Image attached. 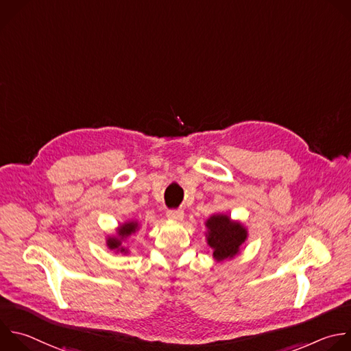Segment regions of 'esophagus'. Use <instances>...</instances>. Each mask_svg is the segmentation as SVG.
Wrapping results in <instances>:
<instances>
[{
	"mask_svg": "<svg viewBox=\"0 0 351 351\" xmlns=\"http://www.w3.org/2000/svg\"><path fill=\"white\" fill-rule=\"evenodd\" d=\"M184 216L182 209H168L167 210V217L171 220H182Z\"/></svg>",
	"mask_w": 351,
	"mask_h": 351,
	"instance_id": "1",
	"label": "esophagus"
}]
</instances>
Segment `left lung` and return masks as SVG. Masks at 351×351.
<instances>
[{
  "instance_id": "8db88e82",
  "label": "left lung",
  "mask_w": 351,
  "mask_h": 351,
  "mask_svg": "<svg viewBox=\"0 0 351 351\" xmlns=\"http://www.w3.org/2000/svg\"><path fill=\"white\" fill-rule=\"evenodd\" d=\"M205 226L208 227V244L213 250V258L219 262L236 256L248 236L241 223L232 221L226 215L210 216Z\"/></svg>"
}]
</instances>
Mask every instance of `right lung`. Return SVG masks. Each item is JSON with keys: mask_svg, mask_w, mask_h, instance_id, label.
Listing matches in <instances>:
<instances>
[{"mask_svg": "<svg viewBox=\"0 0 351 351\" xmlns=\"http://www.w3.org/2000/svg\"><path fill=\"white\" fill-rule=\"evenodd\" d=\"M138 228V223L136 221H130V223H125L123 226H120L119 228V237H110L107 239V247L110 250H115V251H120V252H128L127 248L123 247V241L131 236L132 232H135Z\"/></svg>", "mask_w": 351, "mask_h": 351, "instance_id": "1", "label": "right lung"}]
</instances>
